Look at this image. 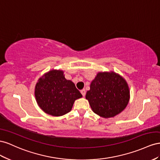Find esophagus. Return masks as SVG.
<instances>
[{"instance_id":"obj_1","label":"esophagus","mask_w":160,"mask_h":160,"mask_svg":"<svg viewBox=\"0 0 160 160\" xmlns=\"http://www.w3.org/2000/svg\"><path fill=\"white\" fill-rule=\"evenodd\" d=\"M80 92H81V94H82L83 97H84V96L86 95V90H85L84 89L80 91Z\"/></svg>"}]
</instances>
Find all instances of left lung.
I'll return each mask as SVG.
<instances>
[{"label":"left lung","mask_w":160,"mask_h":160,"mask_svg":"<svg viewBox=\"0 0 160 160\" xmlns=\"http://www.w3.org/2000/svg\"><path fill=\"white\" fill-rule=\"evenodd\" d=\"M86 98L94 113L107 118L117 115L126 108L130 91L124 78L118 74L100 72L91 82Z\"/></svg>","instance_id":"8db88e82"}]
</instances>
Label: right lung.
<instances>
[{
	"instance_id": "add662e5",
	"label": "right lung",
	"mask_w": 160,
	"mask_h": 160,
	"mask_svg": "<svg viewBox=\"0 0 160 160\" xmlns=\"http://www.w3.org/2000/svg\"><path fill=\"white\" fill-rule=\"evenodd\" d=\"M35 97L43 112L60 117L71 111L75 100L82 97V95L74 82L65 78L63 70H52L38 80Z\"/></svg>"
}]
</instances>
